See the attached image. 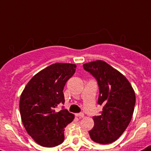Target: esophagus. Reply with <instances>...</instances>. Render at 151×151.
<instances>
[{"instance_id":"obj_1","label":"esophagus","mask_w":151,"mask_h":151,"mask_svg":"<svg viewBox=\"0 0 151 151\" xmlns=\"http://www.w3.org/2000/svg\"><path fill=\"white\" fill-rule=\"evenodd\" d=\"M76 116H77V117H83L84 116V114L83 113H79V114H76Z\"/></svg>"}]
</instances>
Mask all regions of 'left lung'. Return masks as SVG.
Instances as JSON below:
<instances>
[{
    "mask_svg": "<svg viewBox=\"0 0 151 151\" xmlns=\"http://www.w3.org/2000/svg\"><path fill=\"white\" fill-rule=\"evenodd\" d=\"M84 70L97 81L98 104L103 106L99 116H93L94 126L89 132L93 142L102 145L115 142L126 130L132 117L135 94L129 81L104 61L84 64Z\"/></svg>",
    "mask_w": 151,
    "mask_h": 151,
    "instance_id": "obj_1",
    "label": "left lung"
}]
</instances>
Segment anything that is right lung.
<instances>
[{"label": "right lung", "mask_w": 151, "mask_h": 151, "mask_svg": "<svg viewBox=\"0 0 151 151\" xmlns=\"http://www.w3.org/2000/svg\"><path fill=\"white\" fill-rule=\"evenodd\" d=\"M76 65L52 64L35 74L20 97L22 121L28 135L43 147H52L64 142V129L74 115L66 109L55 108L65 103L63 89L74 75Z\"/></svg>", "instance_id": "right-lung-1"}]
</instances>
